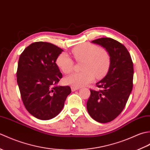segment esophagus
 <instances>
[{
	"instance_id": "obj_1",
	"label": "esophagus",
	"mask_w": 150,
	"mask_h": 150,
	"mask_svg": "<svg viewBox=\"0 0 150 150\" xmlns=\"http://www.w3.org/2000/svg\"><path fill=\"white\" fill-rule=\"evenodd\" d=\"M71 91H76V90H79V88H78V87H73V86H71Z\"/></svg>"
}]
</instances>
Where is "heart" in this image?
<instances>
[{"label":"heart","mask_w":150,"mask_h":150,"mask_svg":"<svg viewBox=\"0 0 150 150\" xmlns=\"http://www.w3.org/2000/svg\"><path fill=\"white\" fill-rule=\"evenodd\" d=\"M72 53L77 61L83 60L81 72L73 73L65 79L66 84L73 87H81L105 75L110 66V55L108 51L90 43H84L75 47ZM56 64L65 74L72 71L73 60L68 53H62L58 56Z\"/></svg>","instance_id":"1"}]
</instances>
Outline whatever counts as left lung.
<instances>
[{
  "label": "left lung",
  "instance_id": "8db88e82",
  "mask_svg": "<svg viewBox=\"0 0 150 150\" xmlns=\"http://www.w3.org/2000/svg\"><path fill=\"white\" fill-rule=\"evenodd\" d=\"M104 47L110 55V66L104 78L96 84L101 90H90L87 110L93 119L100 123L114 120L122 112L133 88V66L128 50L111 38L91 41Z\"/></svg>",
  "mask_w": 150,
  "mask_h": 150
}]
</instances>
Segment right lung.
<instances>
[{"mask_svg": "<svg viewBox=\"0 0 150 150\" xmlns=\"http://www.w3.org/2000/svg\"><path fill=\"white\" fill-rule=\"evenodd\" d=\"M62 52L54 44L36 42L19 57L17 80L22 102L28 112L40 120L56 117L71 92L68 86H56L62 77L56 64Z\"/></svg>", "mask_w": 150, "mask_h": 150, "instance_id": "obj_1", "label": "right lung"}]
</instances>
